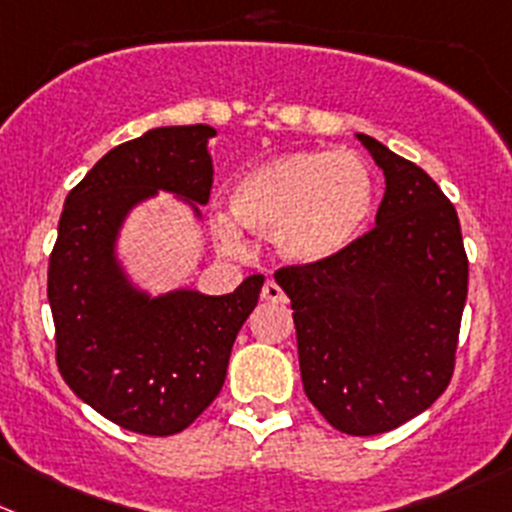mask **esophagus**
Returning a JSON list of instances; mask_svg holds the SVG:
<instances>
[{"label":"esophagus","instance_id":"1","mask_svg":"<svg viewBox=\"0 0 512 512\" xmlns=\"http://www.w3.org/2000/svg\"><path fill=\"white\" fill-rule=\"evenodd\" d=\"M261 299L264 301H274V304H279V301H286V294L284 289H281L276 281H266L264 289H261Z\"/></svg>","mask_w":512,"mask_h":512}]
</instances>
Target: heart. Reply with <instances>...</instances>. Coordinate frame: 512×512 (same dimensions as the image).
Segmentation results:
<instances>
[{
	"instance_id": "obj_1",
	"label": "heart",
	"mask_w": 512,
	"mask_h": 512,
	"mask_svg": "<svg viewBox=\"0 0 512 512\" xmlns=\"http://www.w3.org/2000/svg\"><path fill=\"white\" fill-rule=\"evenodd\" d=\"M374 173L349 150H291L253 165L228 193L233 218L274 236L286 259L316 264L352 246L374 211ZM223 243H236V226L218 218Z\"/></svg>"
}]
</instances>
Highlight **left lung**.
<instances>
[{"label": "left lung", "mask_w": 512, "mask_h": 512, "mask_svg": "<svg viewBox=\"0 0 512 512\" xmlns=\"http://www.w3.org/2000/svg\"><path fill=\"white\" fill-rule=\"evenodd\" d=\"M384 170L377 226L316 264L276 271L294 309L304 392L357 437L425 412L450 384L467 299L457 211L410 160L357 135Z\"/></svg>", "instance_id": "left-lung-1"}]
</instances>
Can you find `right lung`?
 Segmentation results:
<instances>
[{
	"label": "right lung",
	"mask_w": 512,
	"mask_h": 512,
	"mask_svg": "<svg viewBox=\"0 0 512 512\" xmlns=\"http://www.w3.org/2000/svg\"><path fill=\"white\" fill-rule=\"evenodd\" d=\"M208 125L155 128L102 155L67 196L47 269L55 359L67 387L130 432H183L218 397L264 276L226 296L140 294L113 256L125 213L155 191L208 203Z\"/></svg>",
	"instance_id": "1"
}]
</instances>
